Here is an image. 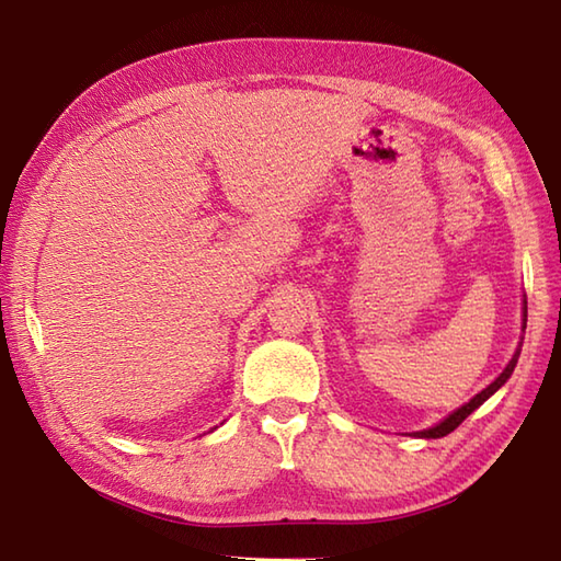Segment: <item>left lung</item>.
<instances>
[{"mask_svg":"<svg viewBox=\"0 0 561 561\" xmlns=\"http://www.w3.org/2000/svg\"><path fill=\"white\" fill-rule=\"evenodd\" d=\"M525 322H528V305H525V310H523V329H525ZM518 356H520V348H518L516 353H513V358H511V363H508L506 368H504V373H501V375L496 377V380L486 387V390H482V392H479L477 397H472L470 402H467L465 407H460L457 411H453V414H450L448 419H443L440 424H436L433 428H426V431H419L416 436H419V438H443V436H448V433H453L457 426L462 424V421H465L467 416L472 414L474 409L482 407V404L486 402V399H489L491 394H494V392L499 390V387L508 380L511 373H513V368H516Z\"/></svg>","mask_w":561,"mask_h":561,"instance_id":"left-lung-1","label":"left lung"}]
</instances>
